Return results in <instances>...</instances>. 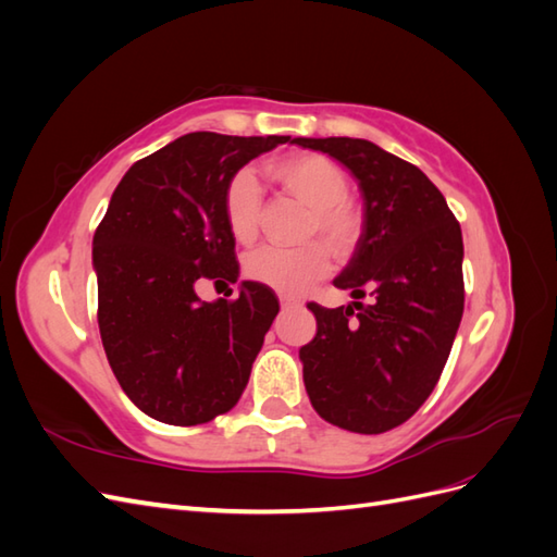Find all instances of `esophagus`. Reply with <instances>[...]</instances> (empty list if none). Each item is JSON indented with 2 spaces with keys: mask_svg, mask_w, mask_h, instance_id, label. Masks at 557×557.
<instances>
[{
  "mask_svg": "<svg viewBox=\"0 0 557 557\" xmlns=\"http://www.w3.org/2000/svg\"><path fill=\"white\" fill-rule=\"evenodd\" d=\"M301 301L297 297H290V295H281V309H293V307H299Z\"/></svg>",
  "mask_w": 557,
  "mask_h": 557,
  "instance_id": "obj_1",
  "label": "esophagus"
}]
</instances>
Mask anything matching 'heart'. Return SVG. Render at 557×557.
Masks as SVG:
<instances>
[{
  "instance_id": "obj_1",
  "label": "heart",
  "mask_w": 557,
  "mask_h": 557,
  "mask_svg": "<svg viewBox=\"0 0 557 557\" xmlns=\"http://www.w3.org/2000/svg\"><path fill=\"white\" fill-rule=\"evenodd\" d=\"M267 172L285 193L309 207L307 239H323L336 256H350L356 250L364 232V213L348 197V176L339 164L325 156L295 153L269 162ZM260 207L262 190L252 172L234 174L225 188V218L239 242H250L258 234ZM324 247L320 242L297 248L262 246L248 256L246 274L276 293L297 295L332 269V258Z\"/></svg>"
}]
</instances>
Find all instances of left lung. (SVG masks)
Returning a JSON list of instances; mask_svg holds the SVG:
<instances>
[{
	"instance_id": "8db88e82",
	"label": "left lung",
	"mask_w": 557,
	"mask_h": 557,
	"mask_svg": "<svg viewBox=\"0 0 557 557\" xmlns=\"http://www.w3.org/2000/svg\"><path fill=\"white\" fill-rule=\"evenodd\" d=\"M358 178L364 232L334 285L348 307L311 301L313 342L299 348L313 409L327 423L381 434L409 420L440 381L465 309L462 232L416 164L367 139L297 137ZM370 290L373 301L357 299Z\"/></svg>"
}]
</instances>
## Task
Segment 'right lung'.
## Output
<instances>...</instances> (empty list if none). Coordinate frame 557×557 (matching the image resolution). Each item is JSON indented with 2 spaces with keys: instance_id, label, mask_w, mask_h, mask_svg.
<instances>
[{
  "instance_id": "right-lung-1",
  "label": "right lung",
  "mask_w": 557,
  "mask_h": 557,
  "mask_svg": "<svg viewBox=\"0 0 557 557\" xmlns=\"http://www.w3.org/2000/svg\"><path fill=\"white\" fill-rule=\"evenodd\" d=\"M290 137L190 132L134 162L92 239L97 323L125 395L166 425H201L239 401L278 299L244 281L201 301L199 278L237 283L225 188Z\"/></svg>"
}]
</instances>
